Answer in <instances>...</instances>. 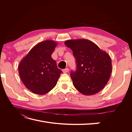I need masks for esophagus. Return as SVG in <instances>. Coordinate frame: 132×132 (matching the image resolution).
<instances>
[{"label": "esophagus", "instance_id": "obj_1", "mask_svg": "<svg viewBox=\"0 0 132 132\" xmlns=\"http://www.w3.org/2000/svg\"><path fill=\"white\" fill-rule=\"evenodd\" d=\"M62 71H63L64 73H68L69 71V69L68 68H65L64 69H63Z\"/></svg>", "mask_w": 132, "mask_h": 132}]
</instances>
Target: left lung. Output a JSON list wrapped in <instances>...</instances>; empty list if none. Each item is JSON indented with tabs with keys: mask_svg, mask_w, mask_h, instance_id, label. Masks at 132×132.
I'll list each match as a JSON object with an SVG mask.
<instances>
[{
	"mask_svg": "<svg viewBox=\"0 0 132 132\" xmlns=\"http://www.w3.org/2000/svg\"><path fill=\"white\" fill-rule=\"evenodd\" d=\"M64 44L72 50L76 59L77 70L70 73L76 89L85 95L100 91L109 81L112 73L110 55L89 39H69Z\"/></svg>",
	"mask_w": 132,
	"mask_h": 132,
	"instance_id": "8db88e82",
	"label": "left lung"
}]
</instances>
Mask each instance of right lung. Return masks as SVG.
Wrapping results in <instances>:
<instances>
[{"mask_svg":"<svg viewBox=\"0 0 132 132\" xmlns=\"http://www.w3.org/2000/svg\"><path fill=\"white\" fill-rule=\"evenodd\" d=\"M57 42L46 40L35 45L19 63L20 77L33 93L45 95L56 85L62 71L51 55Z\"/></svg>","mask_w":132,"mask_h":132,"instance_id":"1","label":"right lung"}]
</instances>
